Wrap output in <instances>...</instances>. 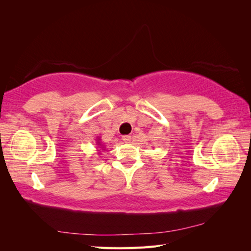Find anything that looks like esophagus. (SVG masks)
<instances>
[{
    "instance_id": "esophagus-1",
    "label": "esophagus",
    "mask_w": 251,
    "mask_h": 251,
    "mask_svg": "<svg viewBox=\"0 0 251 251\" xmlns=\"http://www.w3.org/2000/svg\"><path fill=\"white\" fill-rule=\"evenodd\" d=\"M123 140L125 141V142H130L131 141V136L130 135H125V136H123Z\"/></svg>"
}]
</instances>
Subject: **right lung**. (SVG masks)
Instances as JSON below:
<instances>
[{
    "label": "right lung",
    "mask_w": 251,
    "mask_h": 251,
    "mask_svg": "<svg viewBox=\"0 0 251 251\" xmlns=\"http://www.w3.org/2000/svg\"><path fill=\"white\" fill-rule=\"evenodd\" d=\"M97 146H101V142H100V138H97ZM101 148L103 149L102 146H101ZM98 151H100V150H98Z\"/></svg>",
    "instance_id": "1"
}]
</instances>
